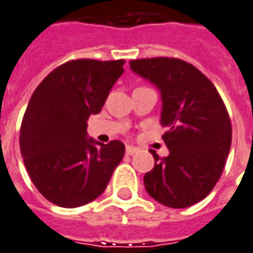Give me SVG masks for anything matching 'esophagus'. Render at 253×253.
<instances>
[{
  "instance_id": "esophagus-1",
  "label": "esophagus",
  "mask_w": 253,
  "mask_h": 253,
  "mask_svg": "<svg viewBox=\"0 0 253 253\" xmlns=\"http://www.w3.org/2000/svg\"><path fill=\"white\" fill-rule=\"evenodd\" d=\"M137 152H138V148H135V146H130V145H128L126 148V153L127 155H130V156L135 155Z\"/></svg>"
}]
</instances>
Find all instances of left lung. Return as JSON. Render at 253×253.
Masks as SVG:
<instances>
[{"label":"left lung","instance_id":"1","mask_svg":"<svg viewBox=\"0 0 253 253\" xmlns=\"http://www.w3.org/2000/svg\"><path fill=\"white\" fill-rule=\"evenodd\" d=\"M130 68L162 93L163 141L169 155L156 152L144 183L151 197L171 208L206 199L223 172L231 145V122L218 90L194 65L175 57L130 61Z\"/></svg>","mask_w":253,"mask_h":253}]
</instances>
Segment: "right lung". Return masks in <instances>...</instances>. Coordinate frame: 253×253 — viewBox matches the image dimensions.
Masks as SVG:
<instances>
[{
    "label": "right lung",
    "mask_w": 253,
    "mask_h": 253,
    "mask_svg": "<svg viewBox=\"0 0 253 253\" xmlns=\"http://www.w3.org/2000/svg\"><path fill=\"white\" fill-rule=\"evenodd\" d=\"M125 60H70L34 90L20 126V152L35 188L46 200L75 208L105 190L125 144L87 139V119L100 114Z\"/></svg>",
    "instance_id": "1"
}]
</instances>
